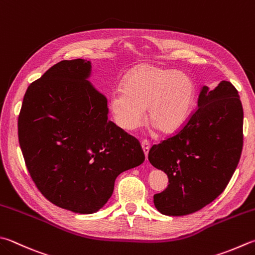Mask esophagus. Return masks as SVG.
<instances>
[{
	"mask_svg": "<svg viewBox=\"0 0 255 255\" xmlns=\"http://www.w3.org/2000/svg\"><path fill=\"white\" fill-rule=\"evenodd\" d=\"M141 146H142V150L144 152V155H145V158L147 160V154H148V151H150V143H148L147 141H142Z\"/></svg>",
	"mask_w": 255,
	"mask_h": 255,
	"instance_id": "obj_1",
	"label": "esophagus"
}]
</instances>
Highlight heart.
<instances>
[{"mask_svg": "<svg viewBox=\"0 0 255 255\" xmlns=\"http://www.w3.org/2000/svg\"><path fill=\"white\" fill-rule=\"evenodd\" d=\"M195 84L183 72L141 64L126 76L123 90L110 98V109L118 126L132 131L145 118L157 131L170 135L185 126L193 110Z\"/></svg>", "mask_w": 255, "mask_h": 255, "instance_id": "1", "label": "heart"}]
</instances>
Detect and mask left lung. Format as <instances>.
<instances>
[{
    "label": "left lung",
    "instance_id": "obj_1",
    "mask_svg": "<svg viewBox=\"0 0 255 255\" xmlns=\"http://www.w3.org/2000/svg\"><path fill=\"white\" fill-rule=\"evenodd\" d=\"M243 146V108L237 89L221 81L200 90L198 109L174 136L153 145L151 164L169 177L153 198L158 212L194 213L222 193L239 164Z\"/></svg>",
    "mask_w": 255,
    "mask_h": 255
}]
</instances>
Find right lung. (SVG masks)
<instances>
[{
  "label": "right lung",
  "instance_id": "obj_1",
  "mask_svg": "<svg viewBox=\"0 0 255 255\" xmlns=\"http://www.w3.org/2000/svg\"><path fill=\"white\" fill-rule=\"evenodd\" d=\"M91 61H61L30 84L18 117V142L45 198L80 214L98 212L122 172L141 165L135 137L109 121L108 100L89 79Z\"/></svg>",
  "mask_w": 255,
  "mask_h": 255
}]
</instances>
